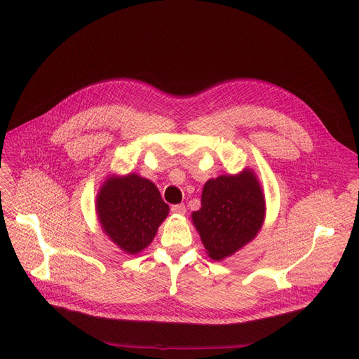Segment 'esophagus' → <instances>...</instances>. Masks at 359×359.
Returning a JSON list of instances; mask_svg holds the SVG:
<instances>
[{"label": "esophagus", "instance_id": "34e87169", "mask_svg": "<svg viewBox=\"0 0 359 359\" xmlns=\"http://www.w3.org/2000/svg\"><path fill=\"white\" fill-rule=\"evenodd\" d=\"M172 212H173V214H180V215H183V214L186 212V206H184L183 203L173 205V206H172Z\"/></svg>", "mask_w": 359, "mask_h": 359}]
</instances>
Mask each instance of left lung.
I'll use <instances>...</instances> for the list:
<instances>
[{
  "mask_svg": "<svg viewBox=\"0 0 359 359\" xmlns=\"http://www.w3.org/2000/svg\"><path fill=\"white\" fill-rule=\"evenodd\" d=\"M202 206L192 214L210 257L221 260L236 253L259 231L265 199L255 175L219 176L205 183Z\"/></svg>",
  "mask_w": 359,
  "mask_h": 359,
  "instance_id": "8db88e82",
  "label": "left lung"
}]
</instances>
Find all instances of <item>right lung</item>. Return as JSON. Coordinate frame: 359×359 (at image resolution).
I'll use <instances>...</instances> for the list:
<instances>
[{"mask_svg": "<svg viewBox=\"0 0 359 359\" xmlns=\"http://www.w3.org/2000/svg\"><path fill=\"white\" fill-rule=\"evenodd\" d=\"M97 212L104 233L130 255L153 241L158 225L168 214L153 182L128 175L107 180L97 196Z\"/></svg>", "mask_w": 359, "mask_h": 359, "instance_id": "add662e5", "label": "right lung"}]
</instances>
